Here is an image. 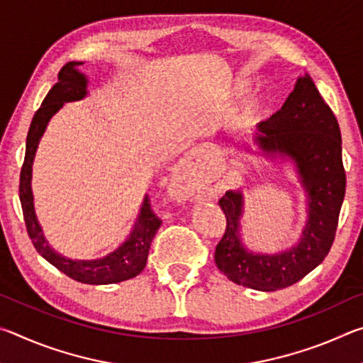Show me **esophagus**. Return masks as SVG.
<instances>
[{
  "mask_svg": "<svg viewBox=\"0 0 363 363\" xmlns=\"http://www.w3.org/2000/svg\"><path fill=\"white\" fill-rule=\"evenodd\" d=\"M192 192H194V190H184L182 195H186V196H187V195H190V194H192Z\"/></svg>",
  "mask_w": 363,
  "mask_h": 363,
  "instance_id": "34e87169",
  "label": "esophagus"
}]
</instances>
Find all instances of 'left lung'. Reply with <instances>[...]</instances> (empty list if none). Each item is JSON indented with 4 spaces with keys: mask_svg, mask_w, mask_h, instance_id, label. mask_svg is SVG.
I'll return each mask as SVG.
<instances>
[{
    "mask_svg": "<svg viewBox=\"0 0 363 363\" xmlns=\"http://www.w3.org/2000/svg\"><path fill=\"white\" fill-rule=\"evenodd\" d=\"M255 140L266 153L286 155L296 163L301 184L309 195V220L298 247L274 256L248 253L238 237L243 196L229 190L219 200L227 224L214 261L233 284L277 291L314 270L333 245L346 194L341 131L333 110L306 75L298 78L279 112L257 125Z\"/></svg>",
    "mask_w": 363,
    "mask_h": 363,
    "instance_id": "obj_1",
    "label": "left lung"
}]
</instances>
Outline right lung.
<instances>
[{"instance_id":"obj_1","label":"right lung","mask_w":363,"mask_h":363,"mask_svg":"<svg viewBox=\"0 0 363 363\" xmlns=\"http://www.w3.org/2000/svg\"><path fill=\"white\" fill-rule=\"evenodd\" d=\"M79 65H82V62H69L60 69L57 83L52 86L51 91L45 97V101H43L41 107L33 115L32 125H30L27 134L26 160H23L21 169V205L30 240H32L35 250L48 262H51L54 267H57L67 277L82 281V284H118V281L130 280L143 272L147 262V256H149L150 243L153 237H155L158 227L162 225V219L152 210L149 196L144 199L138 223L134 225L130 238L118 250L113 251L112 255L96 261H72L57 255L56 251H52V248H49L48 242L43 237L41 227L38 220H36L33 210V195L30 181H32V164L36 147H38L43 133L46 130L48 121L64 106V102L83 99L86 96V83L88 82H86L83 73L78 72Z\"/></svg>"}]
</instances>
